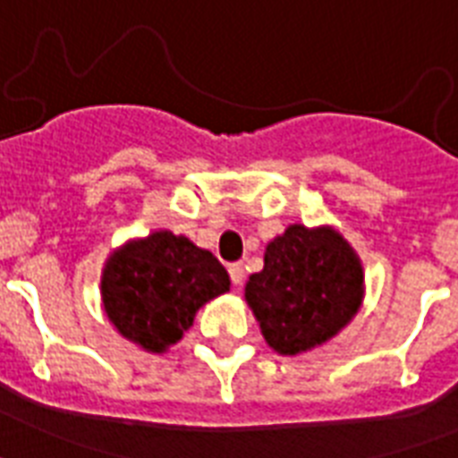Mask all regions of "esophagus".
I'll return each instance as SVG.
<instances>
[{
	"label": "esophagus",
	"instance_id": "esophagus-1",
	"mask_svg": "<svg viewBox=\"0 0 458 458\" xmlns=\"http://www.w3.org/2000/svg\"><path fill=\"white\" fill-rule=\"evenodd\" d=\"M228 273H230V280H233V285H242V280H244L242 264H230Z\"/></svg>",
	"mask_w": 458,
	"mask_h": 458
}]
</instances>
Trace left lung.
Returning <instances> with one entry per match:
<instances>
[{"instance_id":"obj_1","label":"left lung","mask_w":458,"mask_h":458,"mask_svg":"<svg viewBox=\"0 0 458 458\" xmlns=\"http://www.w3.org/2000/svg\"><path fill=\"white\" fill-rule=\"evenodd\" d=\"M363 266L333 225H287L266 244L264 268L251 273L244 301L266 344L283 356L306 354L352 323L363 304Z\"/></svg>"}]
</instances>
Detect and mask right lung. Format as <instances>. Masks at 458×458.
<instances>
[{"mask_svg": "<svg viewBox=\"0 0 458 458\" xmlns=\"http://www.w3.org/2000/svg\"><path fill=\"white\" fill-rule=\"evenodd\" d=\"M230 290V276L208 250L185 235L154 230L111 251L99 293L111 326L149 354H164L207 301Z\"/></svg>", "mask_w": 458, "mask_h": 458, "instance_id": "1", "label": "right lung"}]
</instances>
